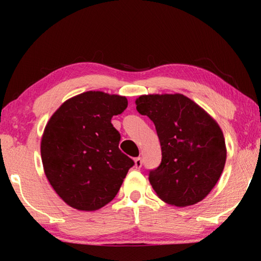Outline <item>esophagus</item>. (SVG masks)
Wrapping results in <instances>:
<instances>
[{
	"mask_svg": "<svg viewBox=\"0 0 261 261\" xmlns=\"http://www.w3.org/2000/svg\"><path fill=\"white\" fill-rule=\"evenodd\" d=\"M141 166H142V160L140 156H138V158L134 159V167L135 169H141Z\"/></svg>",
	"mask_w": 261,
	"mask_h": 261,
	"instance_id": "obj_1",
	"label": "esophagus"
}]
</instances>
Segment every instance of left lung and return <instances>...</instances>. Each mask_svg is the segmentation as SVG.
<instances>
[{"label":"left lung","instance_id":"obj_1","mask_svg":"<svg viewBox=\"0 0 261 261\" xmlns=\"http://www.w3.org/2000/svg\"><path fill=\"white\" fill-rule=\"evenodd\" d=\"M137 110L154 123L162 163L149 183L170 205L188 206L205 198L224 169L227 148L219 123L181 94L141 95Z\"/></svg>","mask_w":261,"mask_h":261}]
</instances>
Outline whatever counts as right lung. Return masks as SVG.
<instances>
[{
	"mask_svg": "<svg viewBox=\"0 0 261 261\" xmlns=\"http://www.w3.org/2000/svg\"><path fill=\"white\" fill-rule=\"evenodd\" d=\"M124 96L87 91L63 103L46 124L40 152L46 177L67 205L94 212L113 201L134 165L119 148L112 117Z\"/></svg>",
	"mask_w": 261,
	"mask_h": 261,
	"instance_id": "obj_1",
	"label": "right lung"
}]
</instances>
